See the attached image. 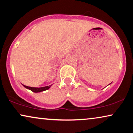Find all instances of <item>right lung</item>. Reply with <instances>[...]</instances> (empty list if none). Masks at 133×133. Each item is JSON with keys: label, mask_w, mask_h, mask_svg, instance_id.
Instances as JSON below:
<instances>
[{"label": "right lung", "mask_w": 133, "mask_h": 133, "mask_svg": "<svg viewBox=\"0 0 133 133\" xmlns=\"http://www.w3.org/2000/svg\"><path fill=\"white\" fill-rule=\"evenodd\" d=\"M22 85L25 87V88H26L27 89H28V90L32 91L34 92H39L43 91H46L47 90H48V89L52 86V85H49V86L40 87V88H36V87H31L26 86V85H24L23 84H22Z\"/></svg>", "instance_id": "add662e5"}]
</instances>
